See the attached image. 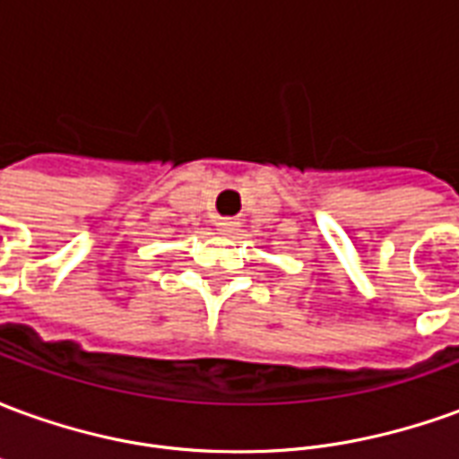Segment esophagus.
<instances>
[{
  "label": "esophagus",
  "instance_id": "34e87169",
  "mask_svg": "<svg viewBox=\"0 0 459 459\" xmlns=\"http://www.w3.org/2000/svg\"><path fill=\"white\" fill-rule=\"evenodd\" d=\"M238 226H240L238 219H221L219 221L221 233H226V236H233V233L238 230Z\"/></svg>",
  "mask_w": 459,
  "mask_h": 459
}]
</instances>
